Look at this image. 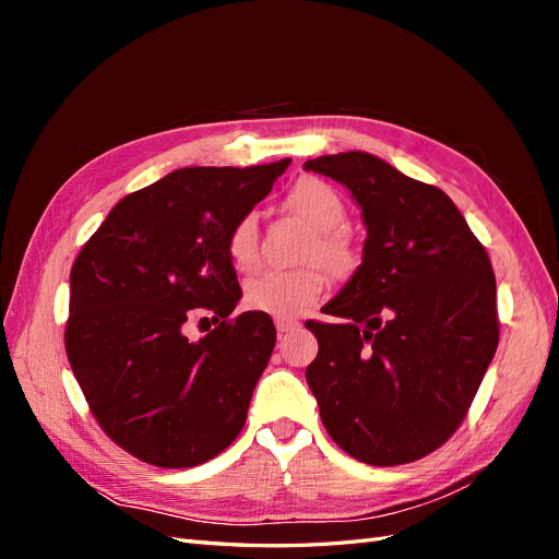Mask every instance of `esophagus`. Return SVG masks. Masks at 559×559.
I'll list each match as a JSON object with an SVG mask.
<instances>
[{"mask_svg":"<svg viewBox=\"0 0 559 559\" xmlns=\"http://www.w3.org/2000/svg\"><path fill=\"white\" fill-rule=\"evenodd\" d=\"M298 326H300L298 319H289V317H277V319H275L277 333H289V331H296Z\"/></svg>","mask_w":559,"mask_h":559,"instance_id":"34e87169","label":"esophagus"}]
</instances>
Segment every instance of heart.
<instances>
[{"label": "heart", "mask_w": 559, "mask_h": 559, "mask_svg": "<svg viewBox=\"0 0 559 559\" xmlns=\"http://www.w3.org/2000/svg\"><path fill=\"white\" fill-rule=\"evenodd\" d=\"M286 207L302 218L312 230L314 240L308 259L324 263L333 275H347L357 265V249L343 230L347 218L345 202L331 183L317 177H306L294 183L286 195ZM226 253L230 263L251 273L261 263L259 249V216L245 212L228 230ZM326 292V275L319 265L298 270H273L253 277L245 286V302L257 312L270 317H298L312 310Z\"/></svg>", "instance_id": "heart-1"}]
</instances>
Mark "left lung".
Returning <instances> with one entry per match:
<instances>
[{
    "instance_id": "1",
    "label": "left lung",
    "mask_w": 559,
    "mask_h": 559,
    "mask_svg": "<svg viewBox=\"0 0 559 559\" xmlns=\"http://www.w3.org/2000/svg\"><path fill=\"white\" fill-rule=\"evenodd\" d=\"M306 170L349 189L364 259L326 314L306 378L329 436L354 460L408 464L462 425L499 345L497 280L454 202L364 151Z\"/></svg>"
}]
</instances>
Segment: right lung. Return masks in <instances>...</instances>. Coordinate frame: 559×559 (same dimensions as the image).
Masks as SVG:
<instances>
[{"mask_svg":"<svg viewBox=\"0 0 559 559\" xmlns=\"http://www.w3.org/2000/svg\"><path fill=\"white\" fill-rule=\"evenodd\" d=\"M289 163L181 167L126 195L79 251L67 359L97 425L146 464L198 466L245 427L277 333L263 312L230 317L242 292L226 238ZM205 311L217 326L191 342Z\"/></svg>","mask_w":559,"mask_h":559,"instance_id":"obj_1","label":"right lung"}]
</instances>
